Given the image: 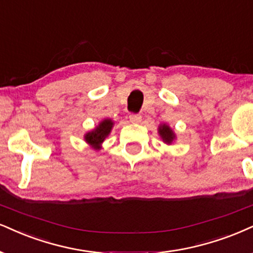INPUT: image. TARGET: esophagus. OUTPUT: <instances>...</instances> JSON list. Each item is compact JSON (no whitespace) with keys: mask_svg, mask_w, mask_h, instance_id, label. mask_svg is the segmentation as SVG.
<instances>
[{"mask_svg":"<svg viewBox=\"0 0 253 253\" xmlns=\"http://www.w3.org/2000/svg\"><path fill=\"white\" fill-rule=\"evenodd\" d=\"M129 118H130V121L132 122V123H139V122H141V120H142V116L139 114H130Z\"/></svg>","mask_w":253,"mask_h":253,"instance_id":"obj_1","label":"esophagus"}]
</instances>
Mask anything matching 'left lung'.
Here are the masks:
<instances>
[{
  "label": "left lung",
  "mask_w": 253,
  "mask_h": 253,
  "mask_svg": "<svg viewBox=\"0 0 253 253\" xmlns=\"http://www.w3.org/2000/svg\"><path fill=\"white\" fill-rule=\"evenodd\" d=\"M160 135H161L162 138H163V141L167 142V143H171L174 138L173 131L170 129L169 126H165V124H163V126H160Z\"/></svg>",
  "instance_id": "8db88e82"
}]
</instances>
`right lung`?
<instances>
[{"instance_id": "right-lung-1", "label": "right lung", "mask_w": 253, "mask_h": 253, "mask_svg": "<svg viewBox=\"0 0 253 253\" xmlns=\"http://www.w3.org/2000/svg\"><path fill=\"white\" fill-rule=\"evenodd\" d=\"M112 127V122L110 120H104L101 122V124L96 127L91 132H88L85 135V141L91 144L95 149L101 148V143L104 141V138L109 135Z\"/></svg>"}]
</instances>
